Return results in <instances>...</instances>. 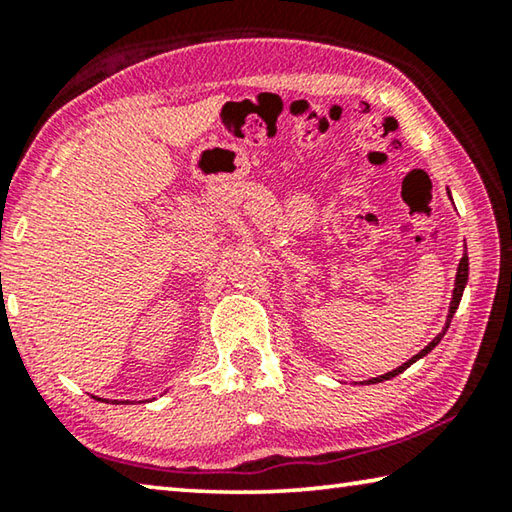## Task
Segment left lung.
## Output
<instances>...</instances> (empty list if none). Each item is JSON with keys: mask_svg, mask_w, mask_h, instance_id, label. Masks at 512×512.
Listing matches in <instances>:
<instances>
[{"mask_svg": "<svg viewBox=\"0 0 512 512\" xmlns=\"http://www.w3.org/2000/svg\"><path fill=\"white\" fill-rule=\"evenodd\" d=\"M467 278H469V257H467V250L465 253H462V259H460V264H458V273H456V282H453V296H451V303H449V314H446V323H444V328H442V332L440 335H437L431 344H428L426 348H421V351L415 355V358H410L408 362H403L401 367H396V369H392V371H387V373H383V376H378V378H369V380H364L362 385H376V383H385V380H389V378H394V376H399V373H403L405 369L410 367V364H415L417 360H421V358H426L428 353L433 351V348L442 342V337L446 335V330H449V326H451V319H453V314H456V310H458V305H460V298H462V291H465V287H467Z\"/></svg>", "mask_w": 512, "mask_h": 512, "instance_id": "left-lung-1", "label": "left lung"}]
</instances>
